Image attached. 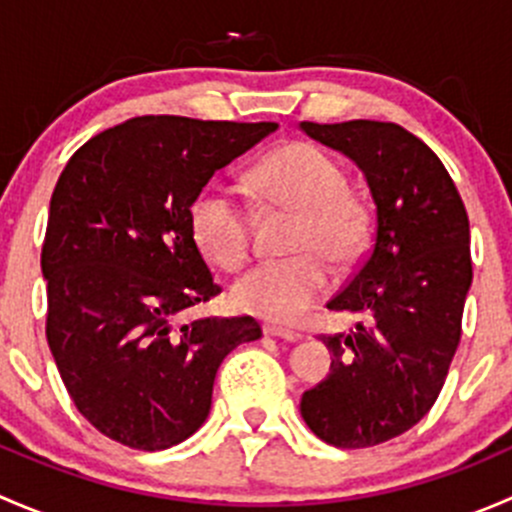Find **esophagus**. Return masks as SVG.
Here are the masks:
<instances>
[{
	"label": "esophagus",
	"mask_w": 512,
	"mask_h": 512,
	"mask_svg": "<svg viewBox=\"0 0 512 512\" xmlns=\"http://www.w3.org/2000/svg\"><path fill=\"white\" fill-rule=\"evenodd\" d=\"M262 332H265V337L285 339V342H297V339H299L297 332H289V329H280V327H265Z\"/></svg>",
	"instance_id": "obj_1"
}]
</instances>
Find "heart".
Listing matches in <instances>:
<instances>
[{
    "label": "heart",
    "mask_w": 512,
    "mask_h": 512,
    "mask_svg": "<svg viewBox=\"0 0 512 512\" xmlns=\"http://www.w3.org/2000/svg\"><path fill=\"white\" fill-rule=\"evenodd\" d=\"M262 200L297 210L292 252L247 272L232 287V302L242 312L277 324H292L314 307L332 285L329 262L347 270L369 245V210L347 188L344 170L322 148L292 141L277 148L250 173ZM190 230L200 250L225 270L245 265L252 252L247 210L220 188H205L190 205Z\"/></svg>",
    "instance_id": "heart-1"
}]
</instances>
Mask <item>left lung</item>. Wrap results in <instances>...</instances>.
I'll list each match as a JSON object with an SVG mask.
<instances>
[{"mask_svg": "<svg viewBox=\"0 0 512 512\" xmlns=\"http://www.w3.org/2000/svg\"><path fill=\"white\" fill-rule=\"evenodd\" d=\"M299 126L347 153L374 198L369 250L327 302L359 322L347 334H319L334 369L304 391L299 409L322 441L371 448L416 426L443 389L473 280L466 205L441 158L399 123Z\"/></svg>", "mask_w": 512, "mask_h": 512, "instance_id": "obj_1", "label": "left lung"}]
</instances>
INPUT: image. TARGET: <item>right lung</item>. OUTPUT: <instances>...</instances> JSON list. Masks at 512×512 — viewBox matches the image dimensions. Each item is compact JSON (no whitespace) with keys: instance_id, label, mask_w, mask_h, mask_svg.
Instances as JSON below:
<instances>
[{"instance_id":"add662e5","label":"right lung","mask_w":512,"mask_h":512,"mask_svg":"<svg viewBox=\"0 0 512 512\" xmlns=\"http://www.w3.org/2000/svg\"><path fill=\"white\" fill-rule=\"evenodd\" d=\"M277 123L141 116L86 141L59 175L41 272L46 342L79 414L111 441L163 451L210 414L218 366L262 337L252 317L183 322L223 292L190 230L215 170Z\"/></svg>"}]
</instances>
